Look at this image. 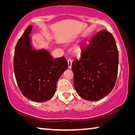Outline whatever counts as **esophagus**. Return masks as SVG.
Instances as JSON below:
<instances>
[{
  "instance_id": "1",
  "label": "esophagus",
  "mask_w": 135,
  "mask_h": 135,
  "mask_svg": "<svg viewBox=\"0 0 135 135\" xmlns=\"http://www.w3.org/2000/svg\"><path fill=\"white\" fill-rule=\"evenodd\" d=\"M68 68H69V69H71V67H72V61H71V60L69 59V60H68Z\"/></svg>"
}]
</instances>
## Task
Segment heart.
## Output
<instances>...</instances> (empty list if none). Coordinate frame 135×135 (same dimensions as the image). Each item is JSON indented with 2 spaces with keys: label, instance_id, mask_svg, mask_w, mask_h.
Instances as JSON below:
<instances>
[{
  "label": "heart",
  "instance_id": "obj_1",
  "mask_svg": "<svg viewBox=\"0 0 135 135\" xmlns=\"http://www.w3.org/2000/svg\"><path fill=\"white\" fill-rule=\"evenodd\" d=\"M81 51H82V49H81V48H79V49L77 50L76 53L77 55H80L81 53Z\"/></svg>",
  "mask_w": 135,
  "mask_h": 135
}]
</instances>
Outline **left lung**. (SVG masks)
<instances>
[{
	"label": "left lung",
	"instance_id": "left-lung-1",
	"mask_svg": "<svg viewBox=\"0 0 135 135\" xmlns=\"http://www.w3.org/2000/svg\"><path fill=\"white\" fill-rule=\"evenodd\" d=\"M119 52L114 37L106 30L93 37L74 61V84L79 95L88 101L99 100L113 89L117 79Z\"/></svg>",
	"mask_w": 135,
	"mask_h": 135
}]
</instances>
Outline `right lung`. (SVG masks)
<instances>
[{"instance_id":"right-lung-1","label":"right lung","mask_w":135,"mask_h":135,"mask_svg":"<svg viewBox=\"0 0 135 135\" xmlns=\"http://www.w3.org/2000/svg\"><path fill=\"white\" fill-rule=\"evenodd\" d=\"M33 26H29L15 49L13 69L22 94L35 102H45L55 95L58 79L67 69L64 57L54 59L49 51L37 49L29 36Z\"/></svg>"}]
</instances>
